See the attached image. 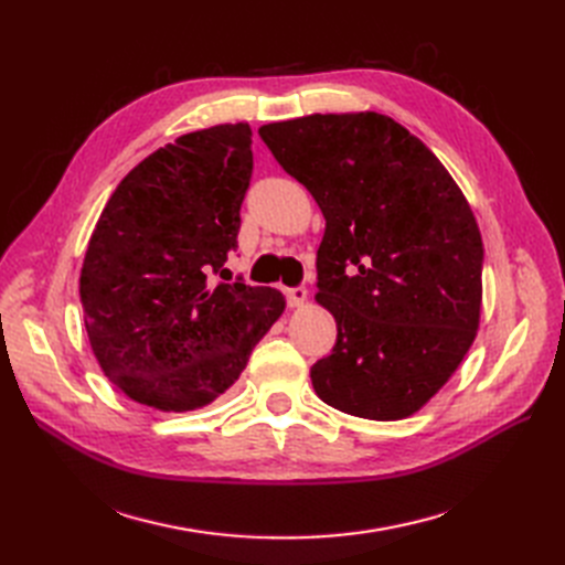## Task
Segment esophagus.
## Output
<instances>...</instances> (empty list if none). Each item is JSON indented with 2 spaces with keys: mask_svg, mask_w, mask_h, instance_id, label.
<instances>
[{
  "mask_svg": "<svg viewBox=\"0 0 565 565\" xmlns=\"http://www.w3.org/2000/svg\"><path fill=\"white\" fill-rule=\"evenodd\" d=\"M285 295H287V303L289 306H301L306 301V297H309V289L301 287V285L299 287H289Z\"/></svg>",
  "mask_w": 565,
  "mask_h": 565,
  "instance_id": "esophagus-1",
  "label": "esophagus"
}]
</instances>
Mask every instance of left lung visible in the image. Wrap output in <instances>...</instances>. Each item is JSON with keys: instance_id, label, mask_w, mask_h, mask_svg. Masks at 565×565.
I'll return each mask as SVG.
<instances>
[{"instance_id": "obj_1", "label": "left lung", "mask_w": 565, "mask_h": 565, "mask_svg": "<svg viewBox=\"0 0 565 565\" xmlns=\"http://www.w3.org/2000/svg\"><path fill=\"white\" fill-rule=\"evenodd\" d=\"M259 136L324 216L316 301L337 320V344L311 367L318 398L363 419L415 415L481 320L483 241L465 193L417 136L372 110Z\"/></svg>"}]
</instances>
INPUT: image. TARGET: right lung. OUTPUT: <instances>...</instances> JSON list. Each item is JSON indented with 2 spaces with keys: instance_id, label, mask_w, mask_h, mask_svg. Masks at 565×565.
I'll return each instance as SVG.
<instances>
[{
  "instance_id": "right-lung-1",
  "label": "right lung",
  "mask_w": 565,
  "mask_h": 565,
  "mask_svg": "<svg viewBox=\"0 0 565 565\" xmlns=\"http://www.w3.org/2000/svg\"><path fill=\"white\" fill-rule=\"evenodd\" d=\"M249 179V125H216L136 164L100 212L82 311L100 370L131 401L162 413L210 405L282 316L278 289L214 280L237 249Z\"/></svg>"
}]
</instances>
